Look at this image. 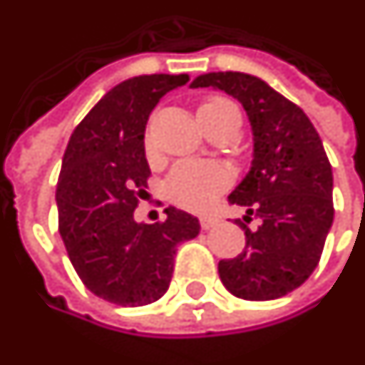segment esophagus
<instances>
[{"mask_svg": "<svg viewBox=\"0 0 365 365\" xmlns=\"http://www.w3.org/2000/svg\"><path fill=\"white\" fill-rule=\"evenodd\" d=\"M217 223H219V219L217 217H211V215H205V217L200 219L201 229H205V231H207V229H213V227L217 225Z\"/></svg>", "mask_w": 365, "mask_h": 365, "instance_id": "1", "label": "esophagus"}]
</instances>
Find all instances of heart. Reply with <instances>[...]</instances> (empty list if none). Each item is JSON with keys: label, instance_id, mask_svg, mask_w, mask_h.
<instances>
[{"label": "heart", "instance_id": "b5f03b06", "mask_svg": "<svg viewBox=\"0 0 365 365\" xmlns=\"http://www.w3.org/2000/svg\"><path fill=\"white\" fill-rule=\"evenodd\" d=\"M239 114L237 106L225 98H211L200 106V116H229ZM231 182L225 168L209 162H182L172 170L165 183L168 197L180 207L201 211L207 209Z\"/></svg>", "mask_w": 365, "mask_h": 365}]
</instances>
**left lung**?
Listing matches in <instances>:
<instances>
[{"label":"left lung","instance_id":"8db88e82","mask_svg":"<svg viewBox=\"0 0 365 365\" xmlns=\"http://www.w3.org/2000/svg\"><path fill=\"white\" fill-rule=\"evenodd\" d=\"M200 86L239 101L253 134L251 168L229 195V203L245 207L235 223L247 251L219 261L221 282L245 300L284 297L312 274L334 221L332 165L322 140L302 108L259 76L205 73L190 88Z\"/></svg>","mask_w":365,"mask_h":365}]
</instances>
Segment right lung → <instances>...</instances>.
I'll list each match as a JSON object with an SVG mask.
<instances>
[{
	"mask_svg": "<svg viewBox=\"0 0 365 365\" xmlns=\"http://www.w3.org/2000/svg\"><path fill=\"white\" fill-rule=\"evenodd\" d=\"M190 75H140L110 88L68 140L57 183L58 233L86 289L118 307L165 294L178 245L200 235V221L165 209L162 223H138L150 175L144 134L165 93Z\"/></svg>",
	"mask_w": 365,
	"mask_h": 365,
	"instance_id": "right-lung-1",
	"label": "right lung"
}]
</instances>
